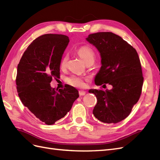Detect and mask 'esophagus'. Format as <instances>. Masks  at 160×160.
Instances as JSON below:
<instances>
[{
    "label": "esophagus",
    "instance_id": "obj_1",
    "mask_svg": "<svg viewBox=\"0 0 160 160\" xmlns=\"http://www.w3.org/2000/svg\"><path fill=\"white\" fill-rule=\"evenodd\" d=\"M85 94H86V91H82V90L79 91V95H80V96H83Z\"/></svg>",
    "mask_w": 160,
    "mask_h": 160
}]
</instances>
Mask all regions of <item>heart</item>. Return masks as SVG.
Instances as JSON below:
<instances>
[{
    "instance_id": "1",
    "label": "heart",
    "mask_w": 160,
    "mask_h": 160,
    "mask_svg": "<svg viewBox=\"0 0 160 160\" xmlns=\"http://www.w3.org/2000/svg\"><path fill=\"white\" fill-rule=\"evenodd\" d=\"M78 53L80 58L82 59L85 63H87L89 62H94L95 54L94 51L92 50L90 47L88 46H83L81 47L80 49L78 50ZM67 61H68V57L65 56L62 58L61 66V68H64L66 65ZM68 83L71 85L76 87H83L84 85V78L82 77L77 76H72L68 78Z\"/></svg>"
}]
</instances>
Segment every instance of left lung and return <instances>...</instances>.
I'll list each match as a JSON object with an SVG mask.
<instances>
[{
	"mask_svg": "<svg viewBox=\"0 0 160 160\" xmlns=\"http://www.w3.org/2000/svg\"><path fill=\"white\" fill-rule=\"evenodd\" d=\"M86 40L97 48L101 57L95 84L112 87L105 91L89 90L98 100L92 114L105 123H117L129 116L140 97L144 78L138 54L121 37L110 32L91 34Z\"/></svg>",
	"mask_w": 160,
	"mask_h": 160,
	"instance_id": "1",
	"label": "left lung"
}]
</instances>
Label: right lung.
I'll use <instances>...</instances> for the list:
<instances>
[{
    "mask_svg": "<svg viewBox=\"0 0 160 160\" xmlns=\"http://www.w3.org/2000/svg\"><path fill=\"white\" fill-rule=\"evenodd\" d=\"M69 42L63 35L40 36L28 46L18 65L16 84L21 102L46 125L64 117L79 97L72 86L58 90L50 84L52 78L60 77L62 57Z\"/></svg>",
    "mask_w": 160,
    "mask_h": 160,
    "instance_id": "1",
    "label": "right lung"
}]
</instances>
